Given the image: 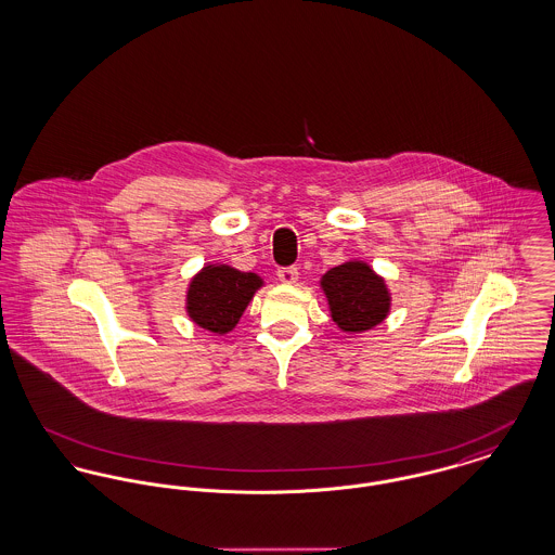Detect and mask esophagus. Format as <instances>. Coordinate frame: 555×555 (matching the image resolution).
Segmentation results:
<instances>
[{"instance_id":"34e87169","label":"esophagus","mask_w":555,"mask_h":555,"mask_svg":"<svg viewBox=\"0 0 555 555\" xmlns=\"http://www.w3.org/2000/svg\"><path fill=\"white\" fill-rule=\"evenodd\" d=\"M276 274H279V281H281V283L293 285V283L297 281V274H299V272H297L295 266H285V268H279Z\"/></svg>"}]
</instances>
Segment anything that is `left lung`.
<instances>
[{
  "instance_id": "1",
  "label": "left lung",
  "mask_w": 555,
  "mask_h": 555,
  "mask_svg": "<svg viewBox=\"0 0 555 555\" xmlns=\"http://www.w3.org/2000/svg\"><path fill=\"white\" fill-rule=\"evenodd\" d=\"M320 287L328 299L331 317L347 333L369 331L389 314L391 295L387 285L364 262L331 268L322 276Z\"/></svg>"
}]
</instances>
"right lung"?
I'll list each match as a JSON object with an SVG mask.
<instances>
[{
  "mask_svg": "<svg viewBox=\"0 0 555 555\" xmlns=\"http://www.w3.org/2000/svg\"><path fill=\"white\" fill-rule=\"evenodd\" d=\"M262 279L224 264H208L197 272L186 291V314L211 333L224 335L237 326Z\"/></svg>",
  "mask_w": 555,
  "mask_h": 555,
  "instance_id": "right-lung-1",
  "label": "right lung"
}]
</instances>
